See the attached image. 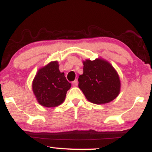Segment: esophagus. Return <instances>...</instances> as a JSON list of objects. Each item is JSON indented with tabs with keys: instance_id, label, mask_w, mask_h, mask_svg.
I'll use <instances>...</instances> for the list:
<instances>
[{
	"instance_id": "34e87169",
	"label": "esophagus",
	"mask_w": 152,
	"mask_h": 152,
	"mask_svg": "<svg viewBox=\"0 0 152 152\" xmlns=\"http://www.w3.org/2000/svg\"><path fill=\"white\" fill-rule=\"evenodd\" d=\"M72 84H73V86H78V81H77V80H75L74 81H73Z\"/></svg>"
}]
</instances>
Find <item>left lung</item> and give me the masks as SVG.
<instances>
[{
	"instance_id": "obj_1",
	"label": "left lung",
	"mask_w": 152,
	"mask_h": 152,
	"mask_svg": "<svg viewBox=\"0 0 152 152\" xmlns=\"http://www.w3.org/2000/svg\"><path fill=\"white\" fill-rule=\"evenodd\" d=\"M83 73L78 76V87L88 102L96 104L111 102L120 93L121 81L117 71L102 58L83 61Z\"/></svg>"
}]
</instances>
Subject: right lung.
<instances>
[{
  "label": "right lung",
  "instance_id": "right-lung-1",
  "mask_svg": "<svg viewBox=\"0 0 152 152\" xmlns=\"http://www.w3.org/2000/svg\"><path fill=\"white\" fill-rule=\"evenodd\" d=\"M71 86L64 73L59 71L57 61L38 69L32 83L33 92L38 104L48 108L61 105Z\"/></svg>",
  "mask_w": 152,
  "mask_h": 152
}]
</instances>
